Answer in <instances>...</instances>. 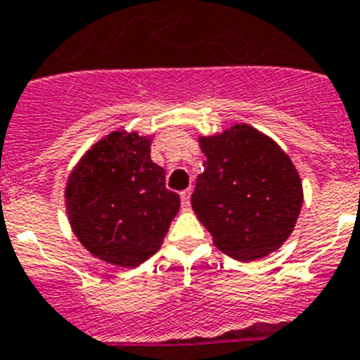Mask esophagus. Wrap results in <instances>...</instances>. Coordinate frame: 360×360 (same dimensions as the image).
I'll use <instances>...</instances> for the list:
<instances>
[{
    "label": "esophagus",
    "instance_id": "34e87169",
    "mask_svg": "<svg viewBox=\"0 0 360 360\" xmlns=\"http://www.w3.org/2000/svg\"><path fill=\"white\" fill-rule=\"evenodd\" d=\"M180 200H182L184 207H189V204H191V189H186V191L180 193Z\"/></svg>",
    "mask_w": 360,
    "mask_h": 360
}]
</instances>
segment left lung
Segmentation results:
<instances>
[{
	"label": "left lung",
	"instance_id": "8db88e82",
	"mask_svg": "<svg viewBox=\"0 0 360 360\" xmlns=\"http://www.w3.org/2000/svg\"><path fill=\"white\" fill-rule=\"evenodd\" d=\"M206 154L191 206L221 252L254 261L290 236L304 191L296 167L269 136L248 124L200 138Z\"/></svg>",
	"mask_w": 360,
	"mask_h": 360
}]
</instances>
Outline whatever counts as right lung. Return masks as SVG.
Instances as JSON below:
<instances>
[{
  "label": "right lung",
  "instance_id": "1",
  "mask_svg": "<svg viewBox=\"0 0 360 360\" xmlns=\"http://www.w3.org/2000/svg\"><path fill=\"white\" fill-rule=\"evenodd\" d=\"M66 206L75 236L95 257L138 266L160 250L180 197L150 160V139L112 132L70 174Z\"/></svg>",
  "mask_w": 360,
  "mask_h": 360
}]
</instances>
